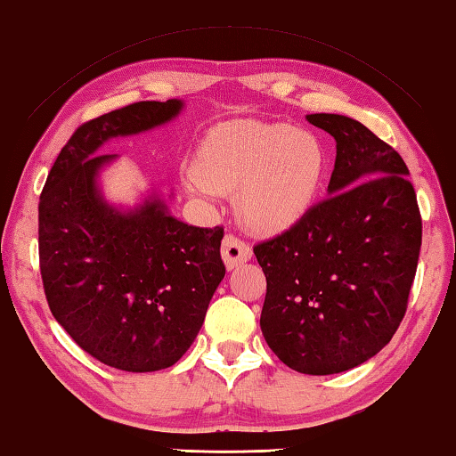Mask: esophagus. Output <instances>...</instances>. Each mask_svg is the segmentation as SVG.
Returning <instances> with one entry per match:
<instances>
[{
	"label": "esophagus",
	"mask_w": 456,
	"mask_h": 456,
	"mask_svg": "<svg viewBox=\"0 0 456 456\" xmlns=\"http://www.w3.org/2000/svg\"><path fill=\"white\" fill-rule=\"evenodd\" d=\"M250 256H252V248L246 242H242L240 238L228 234L222 240V260L228 271L244 265L246 260H250Z\"/></svg>",
	"instance_id": "34e87169"
}]
</instances>
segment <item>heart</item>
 I'll list each match as a JSON object with an SVG mask.
<instances>
[{"label": "heart", "instance_id": "1", "mask_svg": "<svg viewBox=\"0 0 456 456\" xmlns=\"http://www.w3.org/2000/svg\"><path fill=\"white\" fill-rule=\"evenodd\" d=\"M327 155L309 131L289 125L232 121L216 126L200 147L191 188L232 193L250 228L281 232L315 206Z\"/></svg>", "mask_w": 456, "mask_h": 456}]
</instances>
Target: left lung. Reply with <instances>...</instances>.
<instances>
[{
    "label": "left lung",
    "instance_id": "8db88e82",
    "mask_svg": "<svg viewBox=\"0 0 456 456\" xmlns=\"http://www.w3.org/2000/svg\"><path fill=\"white\" fill-rule=\"evenodd\" d=\"M335 139L327 198L255 246L266 277L260 313L268 347L290 370L357 368L396 333L422 244V220L398 151L355 118L315 113Z\"/></svg>",
    "mask_w": 456,
    "mask_h": 456
}]
</instances>
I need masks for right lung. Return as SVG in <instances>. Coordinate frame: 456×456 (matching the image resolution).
Wrapping results in <instances>:
<instances>
[{"mask_svg":"<svg viewBox=\"0 0 456 456\" xmlns=\"http://www.w3.org/2000/svg\"><path fill=\"white\" fill-rule=\"evenodd\" d=\"M182 110L179 99L143 101L78 126L40 196L52 315L86 354L123 371L166 370L188 352L226 274L220 226L177 220L155 188L135 206L113 204L101 188L102 169L118 159L101 153L107 141L151 131Z\"/></svg>","mask_w":456,"mask_h":456,"instance_id":"add662e5","label":"right lung"}]
</instances>
